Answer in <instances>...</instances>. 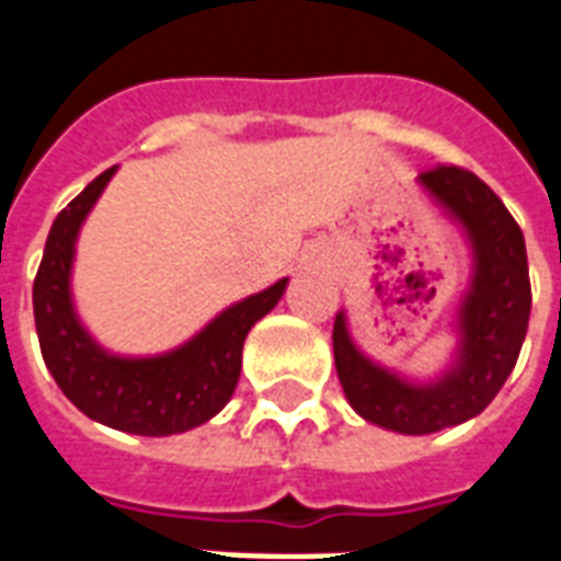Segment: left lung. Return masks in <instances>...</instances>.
<instances>
[{"mask_svg":"<svg viewBox=\"0 0 561 561\" xmlns=\"http://www.w3.org/2000/svg\"><path fill=\"white\" fill-rule=\"evenodd\" d=\"M419 183L460 220L474 253L454 367L431 383H410L352 343L343 311L332 332L334 367L352 408L373 425L413 436L460 425L486 410L518 360L533 306L522 227L501 197L460 165L422 171Z\"/></svg>","mask_w":561,"mask_h":561,"instance_id":"8db88e82","label":"left lung"}]
</instances>
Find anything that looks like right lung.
I'll list each match as a JSON object with an SVG mask.
<instances>
[{
	"mask_svg": "<svg viewBox=\"0 0 561 561\" xmlns=\"http://www.w3.org/2000/svg\"><path fill=\"white\" fill-rule=\"evenodd\" d=\"M113 174L116 165L92 180L51 224L34 279L39 352L66 399L101 425L139 436L183 434L232 399L247 332L279 302L288 279L229 306L180 350L157 358L110 355L75 317L69 273L78 229Z\"/></svg>",
	"mask_w": 561,
	"mask_h": 561,
	"instance_id": "right-lung-1",
	"label": "right lung"
}]
</instances>
